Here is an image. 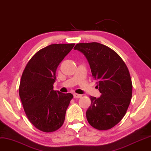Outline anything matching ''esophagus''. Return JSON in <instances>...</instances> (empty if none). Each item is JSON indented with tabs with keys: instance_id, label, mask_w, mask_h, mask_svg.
I'll use <instances>...</instances> for the list:
<instances>
[{
	"instance_id": "esophagus-1",
	"label": "esophagus",
	"mask_w": 151,
	"mask_h": 151,
	"mask_svg": "<svg viewBox=\"0 0 151 151\" xmlns=\"http://www.w3.org/2000/svg\"><path fill=\"white\" fill-rule=\"evenodd\" d=\"M73 95H74V98H80L81 97V95L77 94V93H74Z\"/></svg>"
}]
</instances>
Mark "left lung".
I'll list each match as a JSON object with an SVG mask.
<instances>
[{"mask_svg": "<svg viewBox=\"0 0 151 151\" xmlns=\"http://www.w3.org/2000/svg\"><path fill=\"white\" fill-rule=\"evenodd\" d=\"M74 49L86 57L93 78L101 96H90L87 121L98 130L115 126L126 114L132 95V83L128 68L116 51L98 42L78 43Z\"/></svg>", "mask_w": 151, "mask_h": 151, "instance_id": "1", "label": "left lung"}]
</instances>
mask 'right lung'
Here are the masks:
<instances>
[{"instance_id":"add662e5","label":"right lung","mask_w":151,"mask_h":151,"mask_svg":"<svg viewBox=\"0 0 151 151\" xmlns=\"http://www.w3.org/2000/svg\"><path fill=\"white\" fill-rule=\"evenodd\" d=\"M75 44H53L30 59L23 72L19 93L24 111L39 130L53 132L62 126L73 98L53 88L56 70Z\"/></svg>"}]
</instances>
